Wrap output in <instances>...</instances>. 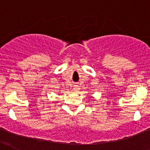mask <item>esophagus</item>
<instances>
[{
	"mask_svg": "<svg viewBox=\"0 0 150 150\" xmlns=\"http://www.w3.org/2000/svg\"><path fill=\"white\" fill-rule=\"evenodd\" d=\"M73 89H74V91H75V92H78V91L80 89L79 86H78V85H75V86H74Z\"/></svg>",
	"mask_w": 150,
	"mask_h": 150,
	"instance_id": "esophagus-1",
	"label": "esophagus"
}]
</instances>
